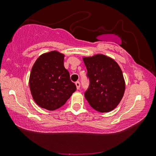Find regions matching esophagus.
<instances>
[{"label": "esophagus", "instance_id": "obj_1", "mask_svg": "<svg viewBox=\"0 0 156 156\" xmlns=\"http://www.w3.org/2000/svg\"><path fill=\"white\" fill-rule=\"evenodd\" d=\"M75 84H76V89H80V82H76Z\"/></svg>", "mask_w": 156, "mask_h": 156}]
</instances>
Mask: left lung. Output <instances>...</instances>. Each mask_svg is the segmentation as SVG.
I'll list each match as a JSON object with an SVG mask.
<instances>
[{
	"label": "left lung",
	"instance_id": "8db88e82",
	"mask_svg": "<svg viewBox=\"0 0 156 156\" xmlns=\"http://www.w3.org/2000/svg\"><path fill=\"white\" fill-rule=\"evenodd\" d=\"M82 59L90 82L84 93L89 105L101 113L114 110L122 99L126 89L121 67L114 59L102 54Z\"/></svg>",
	"mask_w": 156,
	"mask_h": 156
}]
</instances>
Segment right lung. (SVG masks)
<instances>
[{
	"label": "right lung",
	"mask_w": 156,
	"mask_h": 156,
	"mask_svg": "<svg viewBox=\"0 0 156 156\" xmlns=\"http://www.w3.org/2000/svg\"><path fill=\"white\" fill-rule=\"evenodd\" d=\"M65 55L53 50L36 59L29 78L30 89L37 106L49 111L66 103L76 87L64 66Z\"/></svg>",
	"instance_id": "1"
}]
</instances>
